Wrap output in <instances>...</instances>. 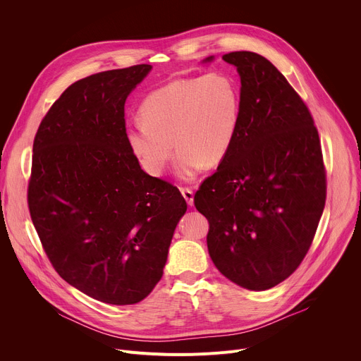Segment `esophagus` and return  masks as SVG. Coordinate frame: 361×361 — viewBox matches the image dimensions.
I'll return each instance as SVG.
<instances>
[{"mask_svg": "<svg viewBox=\"0 0 361 361\" xmlns=\"http://www.w3.org/2000/svg\"><path fill=\"white\" fill-rule=\"evenodd\" d=\"M180 191H181V194H183L184 200L187 201V204H188V205H192V204H194V192H192V190L188 188V187H181Z\"/></svg>", "mask_w": 361, "mask_h": 361, "instance_id": "1", "label": "esophagus"}]
</instances>
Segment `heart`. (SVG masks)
I'll return each mask as SVG.
<instances>
[{"label":"heart","instance_id":"b5f03b06","mask_svg":"<svg viewBox=\"0 0 361 361\" xmlns=\"http://www.w3.org/2000/svg\"><path fill=\"white\" fill-rule=\"evenodd\" d=\"M241 94L224 71L181 78L148 94L140 107L141 121L130 123L126 140L142 170L161 176L174 144L180 151L177 173L190 180L202 167L219 166L238 130Z\"/></svg>","mask_w":361,"mask_h":361}]
</instances>
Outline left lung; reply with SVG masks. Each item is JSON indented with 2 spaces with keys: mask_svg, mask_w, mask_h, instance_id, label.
<instances>
[{
  "mask_svg": "<svg viewBox=\"0 0 361 361\" xmlns=\"http://www.w3.org/2000/svg\"><path fill=\"white\" fill-rule=\"evenodd\" d=\"M223 60L240 74V124L194 205L209 220L219 271L260 291L288 279L310 248L326 204V167L312 113L286 77L250 51Z\"/></svg>",
  "mask_w": 361,
  "mask_h": 361,
  "instance_id": "8db88e82",
  "label": "left lung"
}]
</instances>
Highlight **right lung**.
<instances>
[{
  "instance_id": "add662e5",
  "label": "right lung",
  "mask_w": 361,
  "mask_h": 361,
  "mask_svg": "<svg viewBox=\"0 0 361 361\" xmlns=\"http://www.w3.org/2000/svg\"><path fill=\"white\" fill-rule=\"evenodd\" d=\"M151 66L102 71L71 84L42 118L27 201L54 270L107 304L144 300L163 277L187 204L140 167L126 140L124 104Z\"/></svg>"
}]
</instances>
